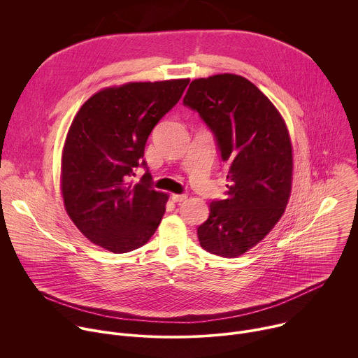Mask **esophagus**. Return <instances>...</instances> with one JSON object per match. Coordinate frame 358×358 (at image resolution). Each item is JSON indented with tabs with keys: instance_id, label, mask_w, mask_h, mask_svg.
<instances>
[{
	"instance_id": "1",
	"label": "esophagus",
	"mask_w": 358,
	"mask_h": 358,
	"mask_svg": "<svg viewBox=\"0 0 358 358\" xmlns=\"http://www.w3.org/2000/svg\"><path fill=\"white\" fill-rule=\"evenodd\" d=\"M171 199L174 202H182L184 199H187V194H171Z\"/></svg>"
}]
</instances>
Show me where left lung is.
Listing matches in <instances>:
<instances>
[{
    "label": "left lung",
    "instance_id": "left-lung-1",
    "mask_svg": "<svg viewBox=\"0 0 358 358\" xmlns=\"http://www.w3.org/2000/svg\"><path fill=\"white\" fill-rule=\"evenodd\" d=\"M213 131L229 166L227 199L210 203L198 227L201 246L236 258L259 243L285 213L293 157L286 124L272 101L248 79L222 73L191 82L182 100Z\"/></svg>",
    "mask_w": 358,
    "mask_h": 358
}]
</instances>
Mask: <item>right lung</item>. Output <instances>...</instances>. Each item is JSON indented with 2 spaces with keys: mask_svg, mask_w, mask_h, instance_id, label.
<instances>
[{
  "mask_svg": "<svg viewBox=\"0 0 358 358\" xmlns=\"http://www.w3.org/2000/svg\"><path fill=\"white\" fill-rule=\"evenodd\" d=\"M188 83L174 79L108 87L76 113L64 145L61 187L68 215L94 245L126 253L143 246L160 225L169 195L152 188L144 147ZM137 166L146 173L133 185Z\"/></svg>",
  "mask_w": 358,
  "mask_h": 358,
  "instance_id": "right-lung-1",
  "label": "right lung"
}]
</instances>
